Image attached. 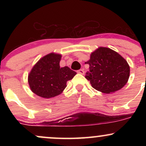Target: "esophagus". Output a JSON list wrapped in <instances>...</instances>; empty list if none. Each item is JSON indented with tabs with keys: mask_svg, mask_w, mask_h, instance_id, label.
Here are the masks:
<instances>
[{
	"mask_svg": "<svg viewBox=\"0 0 146 146\" xmlns=\"http://www.w3.org/2000/svg\"><path fill=\"white\" fill-rule=\"evenodd\" d=\"M77 72L78 74H84V69H80L79 70H78Z\"/></svg>",
	"mask_w": 146,
	"mask_h": 146,
	"instance_id": "esophagus-1",
	"label": "esophagus"
}]
</instances>
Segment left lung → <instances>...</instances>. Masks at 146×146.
Wrapping results in <instances>:
<instances>
[{
	"instance_id": "obj_1",
	"label": "left lung",
	"mask_w": 146,
	"mask_h": 146,
	"mask_svg": "<svg viewBox=\"0 0 146 146\" xmlns=\"http://www.w3.org/2000/svg\"><path fill=\"white\" fill-rule=\"evenodd\" d=\"M85 64L90 66V71L85 78L98 91L105 94L115 92L128 81L130 69L127 61L108 48H98Z\"/></svg>"
}]
</instances>
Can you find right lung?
Returning a JSON list of instances; mask_svg holds the SVG:
<instances>
[{
  "label": "right lung",
  "instance_id": "obj_1",
  "mask_svg": "<svg viewBox=\"0 0 146 146\" xmlns=\"http://www.w3.org/2000/svg\"><path fill=\"white\" fill-rule=\"evenodd\" d=\"M61 57L58 54H48L32 68L28 81L31 90L38 96L50 98L60 94L67 82L76 74L68 66L60 68Z\"/></svg>",
  "mask_w": 146,
  "mask_h": 146
}]
</instances>
